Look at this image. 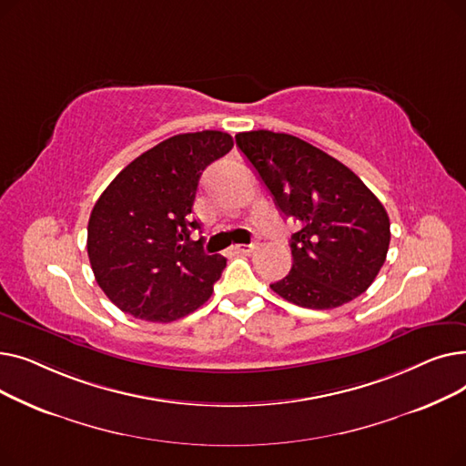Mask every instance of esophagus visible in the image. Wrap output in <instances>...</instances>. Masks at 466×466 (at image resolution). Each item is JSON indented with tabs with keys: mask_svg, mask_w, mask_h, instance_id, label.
Masks as SVG:
<instances>
[{
	"mask_svg": "<svg viewBox=\"0 0 466 466\" xmlns=\"http://www.w3.org/2000/svg\"><path fill=\"white\" fill-rule=\"evenodd\" d=\"M258 248V243H246V246H236L234 248V251H238V253H243V255H251L255 249Z\"/></svg>",
	"mask_w": 466,
	"mask_h": 466,
	"instance_id": "34e87169",
	"label": "esophagus"
}]
</instances>
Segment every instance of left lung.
<instances>
[{"mask_svg":"<svg viewBox=\"0 0 466 466\" xmlns=\"http://www.w3.org/2000/svg\"><path fill=\"white\" fill-rule=\"evenodd\" d=\"M236 145L278 209L300 225L290 236V272L272 290L309 309H332L362 295L390 241L389 217L374 192L300 137L253 130L238 134Z\"/></svg>","mask_w":466,"mask_h":466,"instance_id":"8db88e82","label":"left lung"}]
</instances>
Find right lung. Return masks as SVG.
<instances>
[{
  "instance_id": "right-lung-1",
  "label": "right lung",
  "mask_w": 466,
  "mask_h": 466,
  "mask_svg": "<svg viewBox=\"0 0 466 466\" xmlns=\"http://www.w3.org/2000/svg\"><path fill=\"white\" fill-rule=\"evenodd\" d=\"M234 147L218 130L179 134L132 160L97 198L86 249L94 278L125 313L169 323L198 309L227 258L208 255L190 217L202 171Z\"/></svg>"
}]
</instances>
